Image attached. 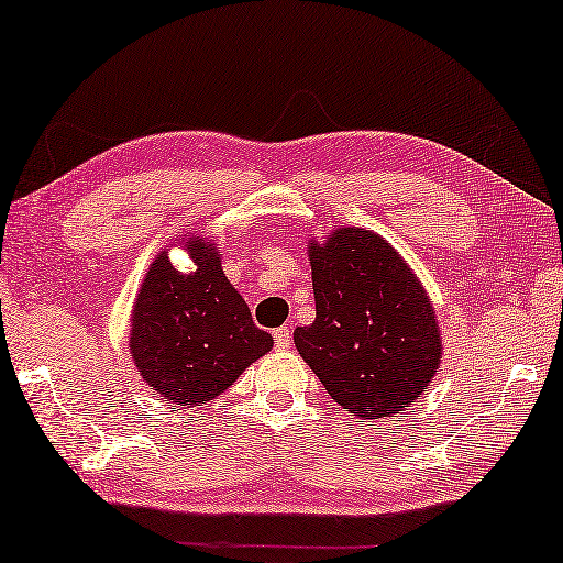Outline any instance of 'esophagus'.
I'll use <instances>...</instances> for the list:
<instances>
[{
	"instance_id": "1",
	"label": "esophagus",
	"mask_w": 563,
	"mask_h": 563,
	"mask_svg": "<svg viewBox=\"0 0 563 563\" xmlns=\"http://www.w3.org/2000/svg\"><path fill=\"white\" fill-rule=\"evenodd\" d=\"M274 344L279 352H287V349H291V329L289 327L274 329Z\"/></svg>"
}]
</instances>
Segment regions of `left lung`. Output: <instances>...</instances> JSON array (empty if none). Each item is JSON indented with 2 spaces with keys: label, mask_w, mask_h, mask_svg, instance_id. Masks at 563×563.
Instances as JSON below:
<instances>
[{
  "label": "left lung",
  "mask_w": 563,
  "mask_h": 563,
  "mask_svg": "<svg viewBox=\"0 0 563 563\" xmlns=\"http://www.w3.org/2000/svg\"><path fill=\"white\" fill-rule=\"evenodd\" d=\"M317 319L297 327L303 362L358 419L404 411L441 364L437 311L417 274L384 236L358 227L309 242Z\"/></svg>",
  "instance_id": "8db88e82"
}]
</instances>
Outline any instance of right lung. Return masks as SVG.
Listing matches in <instances>:
<instances>
[{
    "label": "right lung",
    "mask_w": 563,
    "mask_h": 563,
    "mask_svg": "<svg viewBox=\"0 0 563 563\" xmlns=\"http://www.w3.org/2000/svg\"><path fill=\"white\" fill-rule=\"evenodd\" d=\"M195 272L174 269L162 252L132 309L129 349L142 379L179 407H201L232 386L274 346L221 269L211 239L181 236Z\"/></svg>",
    "instance_id": "right-lung-1"
}]
</instances>
